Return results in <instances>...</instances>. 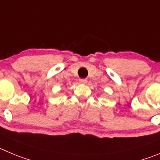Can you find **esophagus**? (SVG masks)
<instances>
[{
  "instance_id": "esophagus-1",
  "label": "esophagus",
  "mask_w": 160,
  "mask_h": 160,
  "mask_svg": "<svg viewBox=\"0 0 160 160\" xmlns=\"http://www.w3.org/2000/svg\"><path fill=\"white\" fill-rule=\"evenodd\" d=\"M79 82H80V83H82V84H86V83L87 82V79H86V78H80V79H79Z\"/></svg>"
}]
</instances>
